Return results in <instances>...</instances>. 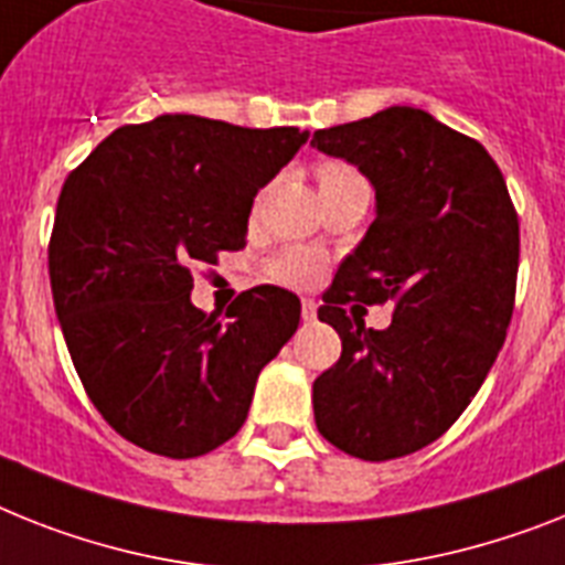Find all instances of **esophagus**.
Returning a JSON list of instances; mask_svg holds the SVG:
<instances>
[{
    "label": "esophagus",
    "instance_id": "esophagus-1",
    "mask_svg": "<svg viewBox=\"0 0 565 565\" xmlns=\"http://www.w3.org/2000/svg\"><path fill=\"white\" fill-rule=\"evenodd\" d=\"M302 320H306V323H315L317 320V302L315 300H302Z\"/></svg>",
    "mask_w": 565,
    "mask_h": 565
}]
</instances>
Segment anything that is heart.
Instances as JSON below:
<instances>
[{"label":"heart","mask_w":565,"mask_h":565,"mask_svg":"<svg viewBox=\"0 0 565 565\" xmlns=\"http://www.w3.org/2000/svg\"><path fill=\"white\" fill-rule=\"evenodd\" d=\"M317 181H320V190L340 188V184H363L361 175H358L352 167L340 164V161L320 164V170H317ZM268 274H271L277 282H282V286L309 288L315 286L317 277L323 274V259H320V254H315V250L288 248L279 256H274L271 265H268Z\"/></svg>","instance_id":"1"}]
</instances>
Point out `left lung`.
<instances>
[{"label":"left lung","mask_w":565,"mask_h":565,"mask_svg":"<svg viewBox=\"0 0 565 565\" xmlns=\"http://www.w3.org/2000/svg\"><path fill=\"white\" fill-rule=\"evenodd\" d=\"M311 147L375 190L370 231L317 311L343 343L311 390L317 430L358 459H398L439 439L500 355L514 315L516 210L488 149L424 109L317 129ZM347 301H393L394 323L366 330Z\"/></svg>","instance_id":"obj_1"}]
</instances>
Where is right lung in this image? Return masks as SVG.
<instances>
[{
  "mask_svg": "<svg viewBox=\"0 0 565 565\" xmlns=\"http://www.w3.org/2000/svg\"><path fill=\"white\" fill-rule=\"evenodd\" d=\"M309 141L199 115L120 126L65 179L49 245L60 329L100 416L126 441L193 459L233 439L256 377L300 326L297 294L193 306V265L248 236L256 193Z\"/></svg>",
  "mask_w": 565,
  "mask_h": 565,
  "instance_id": "1",
  "label": "right lung"
}]
</instances>
